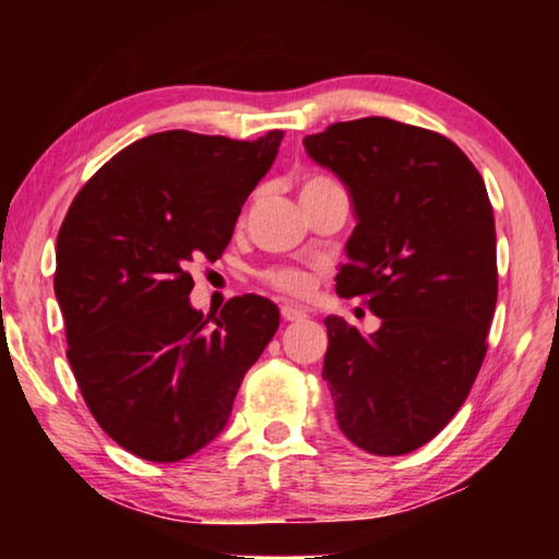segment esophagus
<instances>
[{"label": "esophagus", "mask_w": 559, "mask_h": 559, "mask_svg": "<svg viewBox=\"0 0 559 559\" xmlns=\"http://www.w3.org/2000/svg\"><path fill=\"white\" fill-rule=\"evenodd\" d=\"M281 316L283 320H288V323H296V320H306V310L298 308V306H290V302H286V306L281 308Z\"/></svg>", "instance_id": "1"}]
</instances>
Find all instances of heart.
<instances>
[{"label": "heart", "instance_id": "1", "mask_svg": "<svg viewBox=\"0 0 559 559\" xmlns=\"http://www.w3.org/2000/svg\"><path fill=\"white\" fill-rule=\"evenodd\" d=\"M330 185H335V182H333V179H328V177H308L306 182L300 185V194L310 192V189H320V187H330ZM263 278H266L273 288H278L283 293H290V296H306L310 286H313L308 273L300 271V269H273Z\"/></svg>", "mask_w": 559, "mask_h": 559}]
</instances>
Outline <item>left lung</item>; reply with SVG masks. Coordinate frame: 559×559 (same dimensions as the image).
<instances>
[{"label":"left lung","mask_w":559,"mask_h":559,"mask_svg":"<svg viewBox=\"0 0 559 559\" xmlns=\"http://www.w3.org/2000/svg\"><path fill=\"white\" fill-rule=\"evenodd\" d=\"M345 185L355 229L337 296H365L370 335L328 316L323 380L340 431L374 456L424 447L466 402L496 313V219L478 169L439 132L390 118L302 140Z\"/></svg>","instance_id":"8db88e82"}]
</instances>
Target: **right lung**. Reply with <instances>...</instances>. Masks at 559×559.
<instances>
[{"instance_id":"add662e5","label":"right lung","mask_w":559,"mask_h":559,"mask_svg":"<svg viewBox=\"0 0 559 559\" xmlns=\"http://www.w3.org/2000/svg\"><path fill=\"white\" fill-rule=\"evenodd\" d=\"M281 140L155 132L108 159L61 224L66 357L100 429L140 459L182 461L219 437L276 335L281 313L261 296L197 310L189 266L222 257Z\"/></svg>"}]
</instances>
